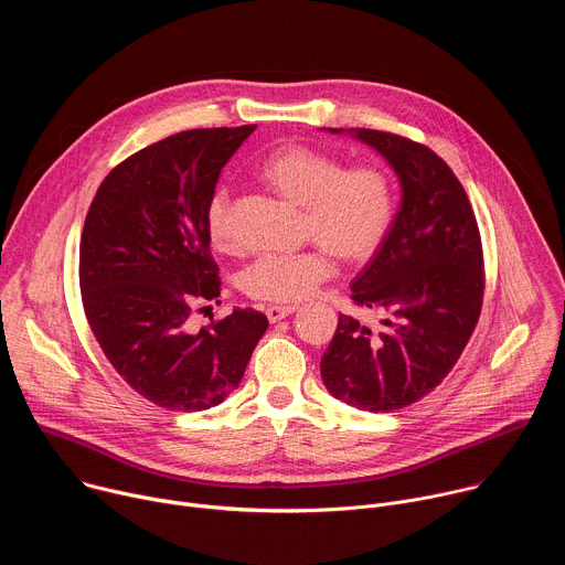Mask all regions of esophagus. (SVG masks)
Here are the masks:
<instances>
[{
	"label": "esophagus",
	"mask_w": 565,
	"mask_h": 565,
	"mask_svg": "<svg viewBox=\"0 0 565 565\" xmlns=\"http://www.w3.org/2000/svg\"><path fill=\"white\" fill-rule=\"evenodd\" d=\"M297 310V306H268L266 308V317L273 321H281V319H286L288 315H292Z\"/></svg>",
	"instance_id": "esophagus-1"
}]
</instances>
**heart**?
Returning <instances> with one entry per match:
<instances>
[{
	"label": "heart",
	"mask_w": 565,
	"mask_h": 565,
	"mask_svg": "<svg viewBox=\"0 0 565 565\" xmlns=\"http://www.w3.org/2000/svg\"><path fill=\"white\" fill-rule=\"evenodd\" d=\"M257 177L279 199L301 207L303 236L317 248L253 262L241 275L248 297L270 303L301 301L333 275V257L360 266L382 248L395 196L391 179L380 168L344 170L342 160L327 151L286 145L262 160ZM205 230L216 250L232 248V201L223 188L205 205Z\"/></svg>",
	"instance_id": "obj_1"
}]
</instances>
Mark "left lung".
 Returning <instances> with one entry per match:
<instances>
[{
  "label": "left lung",
  "mask_w": 565,
  "mask_h": 565,
  "mask_svg": "<svg viewBox=\"0 0 565 565\" xmlns=\"http://www.w3.org/2000/svg\"><path fill=\"white\" fill-rule=\"evenodd\" d=\"M353 136L388 160L402 201L382 248L351 286L358 306L382 315L380 327L340 315L319 369L333 397L388 414L414 405L454 369L478 324L486 270L471 203L445 160L388 131Z\"/></svg>",
  "instance_id": "obj_1"
}]
</instances>
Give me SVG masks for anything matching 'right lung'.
<instances>
[{
    "label": "right lung",
    "instance_id": "1",
    "mask_svg": "<svg viewBox=\"0 0 565 565\" xmlns=\"http://www.w3.org/2000/svg\"><path fill=\"white\" fill-rule=\"evenodd\" d=\"M257 125L190 129L116 166L79 238V290L89 327L118 375L170 412H203L238 386L268 317L253 308L192 331L218 301L205 205L232 153Z\"/></svg>",
    "mask_w": 565,
    "mask_h": 565
}]
</instances>
